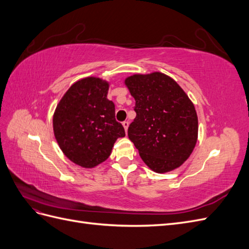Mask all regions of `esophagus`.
Returning <instances> with one entry per match:
<instances>
[{
    "label": "esophagus",
    "instance_id": "esophagus-1",
    "mask_svg": "<svg viewBox=\"0 0 249 249\" xmlns=\"http://www.w3.org/2000/svg\"><path fill=\"white\" fill-rule=\"evenodd\" d=\"M123 125L124 127V131L127 132V127H129V122H127V120H125V122L123 123Z\"/></svg>",
    "mask_w": 249,
    "mask_h": 249
}]
</instances>
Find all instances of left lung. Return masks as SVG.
Listing matches in <instances>:
<instances>
[{"label":"left lung","instance_id":"1","mask_svg":"<svg viewBox=\"0 0 249 249\" xmlns=\"http://www.w3.org/2000/svg\"><path fill=\"white\" fill-rule=\"evenodd\" d=\"M124 83L136 102L127 136L141 159L158 173L179 167L196 144L194 105L175 80L161 72L134 74Z\"/></svg>","mask_w":249,"mask_h":249}]
</instances>
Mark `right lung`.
<instances>
[{
  "mask_svg": "<svg viewBox=\"0 0 249 249\" xmlns=\"http://www.w3.org/2000/svg\"><path fill=\"white\" fill-rule=\"evenodd\" d=\"M109 84L99 78L74 83L59 102L53 117L60 148L71 161L91 168L107 160L123 124L115 119L114 103L107 99Z\"/></svg>",
  "mask_w": 249,
  "mask_h": 249,
  "instance_id": "1",
  "label": "right lung"
}]
</instances>
